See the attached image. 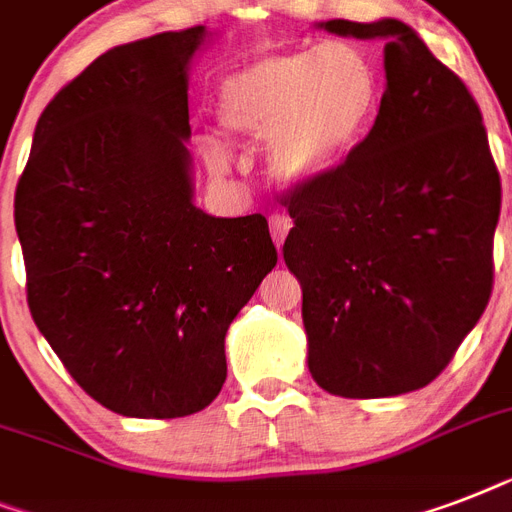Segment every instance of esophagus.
<instances>
[{
	"label": "esophagus",
	"instance_id": "obj_1",
	"mask_svg": "<svg viewBox=\"0 0 512 512\" xmlns=\"http://www.w3.org/2000/svg\"><path fill=\"white\" fill-rule=\"evenodd\" d=\"M268 223H271V236H273V241H276V247H284V239H287V233H289V228H292V223H289V217H284V215H271V220H268Z\"/></svg>",
	"mask_w": 512,
	"mask_h": 512
}]
</instances>
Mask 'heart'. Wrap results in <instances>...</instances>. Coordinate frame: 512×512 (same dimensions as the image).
<instances>
[{
  "mask_svg": "<svg viewBox=\"0 0 512 512\" xmlns=\"http://www.w3.org/2000/svg\"><path fill=\"white\" fill-rule=\"evenodd\" d=\"M377 66L350 42L273 50L223 79L217 122L236 138H263L268 175L281 185H308L356 151L380 111ZM209 172L228 170L220 138L201 140Z\"/></svg>",
  "mask_w": 512,
  "mask_h": 512,
  "instance_id": "heart-1",
  "label": "heart"
}]
</instances>
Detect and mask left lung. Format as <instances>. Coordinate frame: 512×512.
<instances>
[{
	"mask_svg": "<svg viewBox=\"0 0 512 512\" xmlns=\"http://www.w3.org/2000/svg\"><path fill=\"white\" fill-rule=\"evenodd\" d=\"M319 28L385 42V92L364 143L284 204V263L303 287L308 369L342 398L425 388L484 313L500 172L454 71L396 18Z\"/></svg>",
	"mask_w": 512,
	"mask_h": 512,
	"instance_id": "8db88e82",
	"label": "left lung"
}]
</instances>
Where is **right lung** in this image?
Segmentation results:
<instances>
[{"mask_svg": "<svg viewBox=\"0 0 512 512\" xmlns=\"http://www.w3.org/2000/svg\"><path fill=\"white\" fill-rule=\"evenodd\" d=\"M207 36L164 31L92 60L39 116L15 191L36 327L124 417L215 401L225 332L279 260L263 215L193 204L188 68Z\"/></svg>", "mask_w": 512, "mask_h": 512, "instance_id": "add662e5", "label": "right lung"}]
</instances>
